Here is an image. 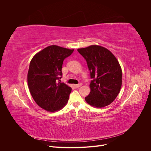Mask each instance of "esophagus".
Here are the masks:
<instances>
[{
    "label": "esophagus",
    "instance_id": "obj_1",
    "mask_svg": "<svg viewBox=\"0 0 151 151\" xmlns=\"http://www.w3.org/2000/svg\"><path fill=\"white\" fill-rule=\"evenodd\" d=\"M82 85H83V84L82 83H79L78 84H75L74 86L76 87V88H79V87H81Z\"/></svg>",
    "mask_w": 151,
    "mask_h": 151
}]
</instances>
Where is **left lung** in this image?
Returning a JSON list of instances; mask_svg holds the SVG:
<instances>
[{"instance_id": "obj_1", "label": "left lung", "mask_w": 151, "mask_h": 151, "mask_svg": "<svg viewBox=\"0 0 151 151\" xmlns=\"http://www.w3.org/2000/svg\"><path fill=\"white\" fill-rule=\"evenodd\" d=\"M86 60L92 81L91 92L85 98L92 106L103 108L111 104L119 93L122 81V68L114 55L98 45L79 48Z\"/></svg>"}]
</instances>
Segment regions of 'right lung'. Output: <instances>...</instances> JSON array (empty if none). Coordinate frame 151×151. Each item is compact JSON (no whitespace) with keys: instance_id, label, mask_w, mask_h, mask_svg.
I'll list each match as a JSON object with an SVG mask.
<instances>
[{"instance_id":"1","label":"right lung","mask_w":151,"mask_h":151,"mask_svg":"<svg viewBox=\"0 0 151 151\" xmlns=\"http://www.w3.org/2000/svg\"><path fill=\"white\" fill-rule=\"evenodd\" d=\"M74 50L51 45L32 58L28 73V88L39 106L48 111H56L67 104L70 87L61 83L62 67L65 58Z\"/></svg>"}]
</instances>
